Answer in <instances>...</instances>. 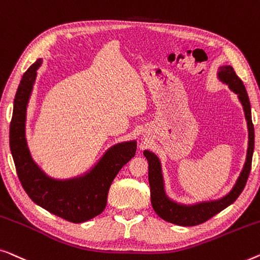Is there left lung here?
<instances>
[{
    "label": "left lung",
    "mask_w": 260,
    "mask_h": 260,
    "mask_svg": "<svg viewBox=\"0 0 260 260\" xmlns=\"http://www.w3.org/2000/svg\"><path fill=\"white\" fill-rule=\"evenodd\" d=\"M218 79L222 83L229 86L233 93L238 95L241 106H243L245 119L247 121L248 131V147L246 153V161L244 164L238 179L235 186L228 194L217 200L202 202L193 205H185L172 200L166 194L165 182L161 170V162L158 156L151 151H144V155L148 161V181L151 187V203L153 210L160 218L172 224L179 226H196L203 224L208 219L214 217L215 214L230 206L236 202L239 194L246 185L248 174L251 171L252 155L254 149V128L251 118V105L248 95L241 80L236 74L235 69L231 66H221L218 71Z\"/></svg>",
    "instance_id": "obj_1"
}]
</instances>
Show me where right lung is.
<instances>
[{
  "mask_svg": "<svg viewBox=\"0 0 260 260\" xmlns=\"http://www.w3.org/2000/svg\"><path fill=\"white\" fill-rule=\"evenodd\" d=\"M40 58L22 76L14 100L9 145L22 187L32 202L64 220L80 224L105 210L113 180L137 152V141L120 142L108 148L92 170L72 179L50 178L31 158L25 139V116Z\"/></svg>",
  "mask_w": 260,
  "mask_h": 260,
  "instance_id": "right-lung-1",
  "label": "right lung"
}]
</instances>
